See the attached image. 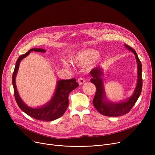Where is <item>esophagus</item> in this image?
I'll use <instances>...</instances> for the list:
<instances>
[{
    "instance_id": "1",
    "label": "esophagus",
    "mask_w": 155,
    "mask_h": 155,
    "mask_svg": "<svg viewBox=\"0 0 155 155\" xmlns=\"http://www.w3.org/2000/svg\"><path fill=\"white\" fill-rule=\"evenodd\" d=\"M85 82V80L82 78V77H80L78 79V82L80 85H82L84 82Z\"/></svg>"
}]
</instances>
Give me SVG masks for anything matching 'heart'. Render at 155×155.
<instances>
[{"instance_id": "obj_1", "label": "heart", "mask_w": 155, "mask_h": 155, "mask_svg": "<svg viewBox=\"0 0 155 155\" xmlns=\"http://www.w3.org/2000/svg\"><path fill=\"white\" fill-rule=\"evenodd\" d=\"M98 56L99 52L96 50H82L78 52L72 57L71 61L78 66L84 67L91 64Z\"/></svg>"}]
</instances>
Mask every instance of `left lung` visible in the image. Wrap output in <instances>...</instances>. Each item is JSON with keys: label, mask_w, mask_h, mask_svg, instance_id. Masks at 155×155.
<instances>
[{"label": "left lung", "mask_w": 155, "mask_h": 155, "mask_svg": "<svg viewBox=\"0 0 155 155\" xmlns=\"http://www.w3.org/2000/svg\"><path fill=\"white\" fill-rule=\"evenodd\" d=\"M124 46L134 54L137 64V85L133 95L130 98L119 103L110 102L105 100L106 98H105L103 80L102 78L103 76L102 68L99 67L94 68L91 71V74L92 77V78L91 79V82L96 87V92L93 100V104L97 111L101 114L106 116L117 117L126 114L134 106L141 93L143 79L141 61L133 48L126 44H124Z\"/></svg>", "instance_id": "8db88e82"}]
</instances>
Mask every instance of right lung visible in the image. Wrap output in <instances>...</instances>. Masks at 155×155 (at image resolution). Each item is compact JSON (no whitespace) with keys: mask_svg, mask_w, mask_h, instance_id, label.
Returning <instances> with one entry per match:
<instances>
[{"mask_svg":"<svg viewBox=\"0 0 155 155\" xmlns=\"http://www.w3.org/2000/svg\"><path fill=\"white\" fill-rule=\"evenodd\" d=\"M32 51L42 53L46 52L44 49L32 48L25 54L21 55L18 58L12 75V84L15 99L20 109L28 116L40 120L51 121L60 118L64 114L68 106V95L73 90L78 87V84L76 82L75 78L59 80L57 82L54 94L50 102L43 106L38 108H31L28 106L22 101L18 94L15 85V76L19 69L20 61Z\"/></svg>","mask_w":155,"mask_h":155,"instance_id":"obj_1","label":"right lung"}]
</instances>
